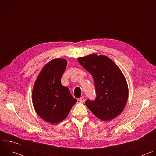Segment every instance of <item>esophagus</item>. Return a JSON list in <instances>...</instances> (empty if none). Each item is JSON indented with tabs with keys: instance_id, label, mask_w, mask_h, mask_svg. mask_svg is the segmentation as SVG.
Segmentation results:
<instances>
[{
	"instance_id": "obj_1",
	"label": "esophagus",
	"mask_w": 156,
	"mask_h": 156,
	"mask_svg": "<svg viewBox=\"0 0 156 156\" xmlns=\"http://www.w3.org/2000/svg\"><path fill=\"white\" fill-rule=\"evenodd\" d=\"M79 101H80L81 103H84V102L85 101V98H84V96L81 97L80 98V99H79Z\"/></svg>"
}]
</instances>
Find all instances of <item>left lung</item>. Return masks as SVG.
Here are the masks:
<instances>
[{
  "label": "left lung",
  "mask_w": 156,
  "mask_h": 156,
  "mask_svg": "<svg viewBox=\"0 0 156 156\" xmlns=\"http://www.w3.org/2000/svg\"><path fill=\"white\" fill-rule=\"evenodd\" d=\"M80 65L92 76L96 97L87 99L85 104L92 113L102 121H110L124 110L128 98L126 78L118 67L105 56L89 55L78 58Z\"/></svg>",
  "instance_id": "8db88e82"
}]
</instances>
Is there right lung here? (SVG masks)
<instances>
[{
    "label": "right lung",
    "instance_id": "right-lung-1",
    "mask_svg": "<svg viewBox=\"0 0 156 156\" xmlns=\"http://www.w3.org/2000/svg\"><path fill=\"white\" fill-rule=\"evenodd\" d=\"M67 64L64 59L51 61L43 68L34 86L32 102L35 112L51 124L63 121L77 101L69 88L61 84Z\"/></svg>",
    "mask_w": 156,
    "mask_h": 156
}]
</instances>
